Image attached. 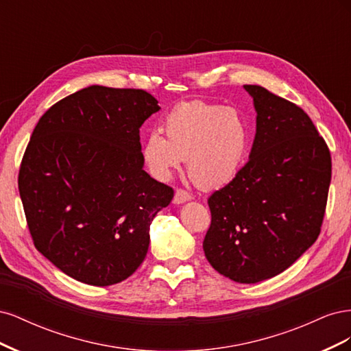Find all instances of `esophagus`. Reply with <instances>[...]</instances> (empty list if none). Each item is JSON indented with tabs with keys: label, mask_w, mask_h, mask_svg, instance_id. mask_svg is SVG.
<instances>
[{
	"label": "esophagus",
	"mask_w": 351,
	"mask_h": 351,
	"mask_svg": "<svg viewBox=\"0 0 351 351\" xmlns=\"http://www.w3.org/2000/svg\"><path fill=\"white\" fill-rule=\"evenodd\" d=\"M193 197H192V195H189L187 192H184V190H182V189H177L176 190V193H174V199H173V204H176V205H182V204H184V202H187V200H192Z\"/></svg>",
	"instance_id": "esophagus-1"
}]
</instances>
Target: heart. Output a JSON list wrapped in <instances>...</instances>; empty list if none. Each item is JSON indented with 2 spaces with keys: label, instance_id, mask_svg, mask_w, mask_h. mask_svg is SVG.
I'll use <instances>...</instances> for the list:
<instances>
[{
  "label": "heart",
  "instance_id": "obj_1",
  "mask_svg": "<svg viewBox=\"0 0 351 351\" xmlns=\"http://www.w3.org/2000/svg\"><path fill=\"white\" fill-rule=\"evenodd\" d=\"M164 137L151 132L142 156L155 178L165 182L187 159V173L205 190L219 189L234 180L246 164L252 132L244 115L219 104L192 101L180 104L164 120Z\"/></svg>",
  "mask_w": 351,
  "mask_h": 351
}]
</instances>
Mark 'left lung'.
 Returning a JSON list of instances; mask_svg holds the SVG:
<instances>
[{
    "label": "left lung",
    "mask_w": 351,
    "mask_h": 351,
    "mask_svg": "<svg viewBox=\"0 0 351 351\" xmlns=\"http://www.w3.org/2000/svg\"><path fill=\"white\" fill-rule=\"evenodd\" d=\"M256 134L240 174L208 199L204 252L212 268L240 284L281 274L321 232L331 155L302 108L256 84H244Z\"/></svg>",
    "instance_id": "left-lung-1"
}]
</instances>
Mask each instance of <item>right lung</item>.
Returning <instances> with one entry per match:
<instances>
[{
    "label": "right lung",
    "instance_id": "add662e5",
    "mask_svg": "<svg viewBox=\"0 0 351 351\" xmlns=\"http://www.w3.org/2000/svg\"><path fill=\"white\" fill-rule=\"evenodd\" d=\"M158 101L141 89L88 86L40 117L19 173L39 253L76 281L121 282L141 267L149 227L173 200L143 165L139 129Z\"/></svg>",
    "mask_w": 351,
    "mask_h": 351
}]
</instances>
